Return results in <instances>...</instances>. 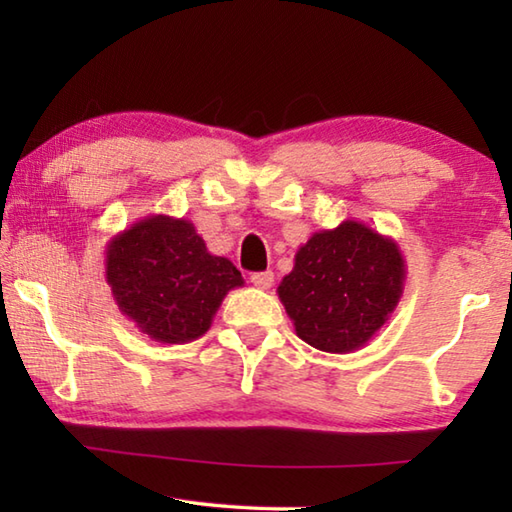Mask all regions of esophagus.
Returning <instances> with one entry per match:
<instances>
[{"mask_svg":"<svg viewBox=\"0 0 512 512\" xmlns=\"http://www.w3.org/2000/svg\"><path fill=\"white\" fill-rule=\"evenodd\" d=\"M273 280H275V277H273L271 271H262V273H253V275H250V282H253L257 289H271Z\"/></svg>","mask_w":512,"mask_h":512,"instance_id":"obj_1","label":"esophagus"}]
</instances>
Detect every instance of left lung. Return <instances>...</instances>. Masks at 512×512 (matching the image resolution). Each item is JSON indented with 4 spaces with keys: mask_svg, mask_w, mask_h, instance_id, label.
Returning <instances> with one entry per match:
<instances>
[{
    "mask_svg": "<svg viewBox=\"0 0 512 512\" xmlns=\"http://www.w3.org/2000/svg\"><path fill=\"white\" fill-rule=\"evenodd\" d=\"M406 262L397 241L359 221L320 230L302 244L277 296L311 348L348 354L366 345L400 302Z\"/></svg>",
    "mask_w": 512,
    "mask_h": 512,
    "instance_id": "obj_1",
    "label": "left lung"
}]
</instances>
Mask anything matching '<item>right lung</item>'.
<instances>
[{
	"label": "right lung",
	"instance_id": "obj_1",
	"mask_svg": "<svg viewBox=\"0 0 512 512\" xmlns=\"http://www.w3.org/2000/svg\"><path fill=\"white\" fill-rule=\"evenodd\" d=\"M106 282L121 314L158 343H189L210 329L228 291L244 277L212 255L194 223L153 214L106 246Z\"/></svg>",
	"mask_w": 512,
	"mask_h": 512
}]
</instances>
